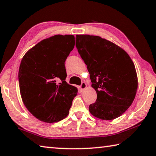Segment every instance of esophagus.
Here are the masks:
<instances>
[{"instance_id":"34e87169","label":"esophagus","mask_w":156,"mask_h":156,"mask_svg":"<svg viewBox=\"0 0 156 156\" xmlns=\"http://www.w3.org/2000/svg\"><path fill=\"white\" fill-rule=\"evenodd\" d=\"M86 88H87V84H86L85 83H84V82H83V83H82L81 85L80 86V91L81 92H83Z\"/></svg>"}]
</instances>
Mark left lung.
<instances>
[{
    "mask_svg": "<svg viewBox=\"0 0 156 156\" xmlns=\"http://www.w3.org/2000/svg\"><path fill=\"white\" fill-rule=\"evenodd\" d=\"M76 46L97 93L89 112L100 120L118 118L131 106L137 92L133 62L121 47L98 36L76 35Z\"/></svg>",
    "mask_w": 156,
    "mask_h": 156,
    "instance_id": "1",
    "label": "left lung"
}]
</instances>
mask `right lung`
Instances as JSON below:
<instances>
[{"label": "right lung", "instance_id": "right-lung-1", "mask_svg": "<svg viewBox=\"0 0 156 156\" xmlns=\"http://www.w3.org/2000/svg\"><path fill=\"white\" fill-rule=\"evenodd\" d=\"M74 45V36L58 34L39 42L23 57L18 72L21 98L39 120L56 122L69 112L78 89L65 81V62Z\"/></svg>", "mask_w": 156, "mask_h": 156}]
</instances>
